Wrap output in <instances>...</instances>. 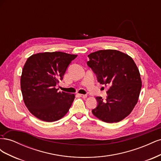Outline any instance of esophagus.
<instances>
[{
	"mask_svg": "<svg viewBox=\"0 0 161 161\" xmlns=\"http://www.w3.org/2000/svg\"><path fill=\"white\" fill-rule=\"evenodd\" d=\"M79 95L81 97H82V98H86L87 97V95H83V94H79Z\"/></svg>",
	"mask_w": 161,
	"mask_h": 161,
	"instance_id": "34e87169",
	"label": "esophagus"
}]
</instances>
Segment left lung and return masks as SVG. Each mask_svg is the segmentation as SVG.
Returning <instances> with one entry per match:
<instances>
[{"label": "left lung", "mask_w": 161, "mask_h": 161, "mask_svg": "<svg viewBox=\"0 0 161 161\" xmlns=\"http://www.w3.org/2000/svg\"><path fill=\"white\" fill-rule=\"evenodd\" d=\"M87 62L100 84L108 86V97H97L92 113L100 120L114 123L126 118L134 108L142 87L140 72L130 56L115 50H99Z\"/></svg>", "instance_id": "left-lung-1"}]
</instances>
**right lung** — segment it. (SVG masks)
<instances>
[{
    "label": "right lung",
    "mask_w": 161,
    "mask_h": 161,
    "mask_svg": "<svg viewBox=\"0 0 161 161\" xmlns=\"http://www.w3.org/2000/svg\"><path fill=\"white\" fill-rule=\"evenodd\" d=\"M76 56L53 52L38 53L28 58L22 70L21 89L25 105L37 118L52 122L69 111L75 94L58 92L56 86Z\"/></svg>",
    "instance_id": "1"
}]
</instances>
